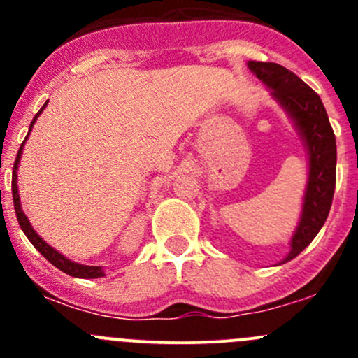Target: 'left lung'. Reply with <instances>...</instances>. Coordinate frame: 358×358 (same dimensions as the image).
<instances>
[{
	"label": "left lung",
	"instance_id": "obj_1",
	"mask_svg": "<svg viewBox=\"0 0 358 358\" xmlns=\"http://www.w3.org/2000/svg\"><path fill=\"white\" fill-rule=\"evenodd\" d=\"M249 71L270 88L272 99L287 112L308 154V180L291 249L279 263L291 262L319 234L329 215L336 187V138L320 96L289 69L249 60Z\"/></svg>",
	"mask_w": 358,
	"mask_h": 358
}]
</instances>
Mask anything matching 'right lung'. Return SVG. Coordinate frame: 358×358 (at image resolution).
<instances>
[{
	"instance_id": "obj_1",
	"label": "right lung",
	"mask_w": 358,
	"mask_h": 358,
	"mask_svg": "<svg viewBox=\"0 0 358 358\" xmlns=\"http://www.w3.org/2000/svg\"><path fill=\"white\" fill-rule=\"evenodd\" d=\"M46 106H48V102L45 103V106L39 109L38 114L34 115V119L31 121V126H29V133L32 131V126H34L36 119L39 117V114H41L43 110L46 109ZM29 133L27 136H25V140L29 138ZM25 140L22 142V145H20L19 149V154H17L15 157V164H13V175H12V197H13V206H15V213H17V220H19V225L20 229L24 230L25 237H27L29 241H31V244L38 249L39 252H41L43 256H45L46 259H48L50 263H52L53 266H57L59 270H62L64 273H67V275L71 277H78V279H99V277H103L106 275V272H103L102 266H90V265H81V263H76L72 262V259L66 258V256L62 255V252H59L57 249H53L50 246L46 241H43L41 237L38 236V232H36L34 229H32L31 222H29V218L25 216V213L22 211V206H20V196H19V187H17V171H19V164H20V157H22V150H24V145H25Z\"/></svg>"
}]
</instances>
